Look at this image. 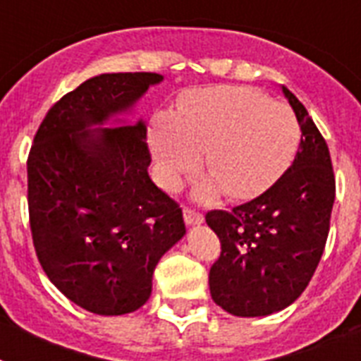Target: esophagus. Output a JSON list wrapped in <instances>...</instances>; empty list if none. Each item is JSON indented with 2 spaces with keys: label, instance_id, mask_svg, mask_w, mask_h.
<instances>
[{
  "label": "esophagus",
  "instance_id": "1",
  "mask_svg": "<svg viewBox=\"0 0 361 361\" xmlns=\"http://www.w3.org/2000/svg\"><path fill=\"white\" fill-rule=\"evenodd\" d=\"M183 219H185L189 226H192V224H200L204 221V215H202L200 211L192 209V207H183Z\"/></svg>",
  "mask_w": 361,
  "mask_h": 361
}]
</instances>
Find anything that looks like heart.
<instances>
[{
	"instance_id": "1",
	"label": "heart",
	"mask_w": 361,
	"mask_h": 361,
	"mask_svg": "<svg viewBox=\"0 0 361 361\" xmlns=\"http://www.w3.org/2000/svg\"><path fill=\"white\" fill-rule=\"evenodd\" d=\"M298 122L289 107L245 87L195 90L172 114L155 116L150 130L161 183L176 189L198 163L209 174L202 196L222 190L230 200H252L271 189L298 146Z\"/></svg>"
}]
</instances>
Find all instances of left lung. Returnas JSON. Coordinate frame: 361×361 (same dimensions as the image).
I'll return each mask as SVG.
<instances>
[{
	"instance_id": "obj_1",
	"label": "left lung",
	"mask_w": 361,
	"mask_h": 361,
	"mask_svg": "<svg viewBox=\"0 0 361 361\" xmlns=\"http://www.w3.org/2000/svg\"><path fill=\"white\" fill-rule=\"evenodd\" d=\"M282 90L302 131L293 165L254 200L206 215L221 239V256L209 271L211 297L237 317H263L295 302L330 230L336 178L326 140L297 96Z\"/></svg>"
}]
</instances>
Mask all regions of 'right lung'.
<instances>
[{
	"label": "right lung",
	"instance_id": "1",
	"mask_svg": "<svg viewBox=\"0 0 361 361\" xmlns=\"http://www.w3.org/2000/svg\"><path fill=\"white\" fill-rule=\"evenodd\" d=\"M159 81L152 72L87 79L48 111L29 152L38 262L64 297L96 315L139 310L161 256L185 235L180 204L148 176L145 122L89 130Z\"/></svg>",
	"mask_w": 361,
	"mask_h": 361
}]
</instances>
